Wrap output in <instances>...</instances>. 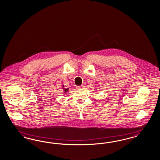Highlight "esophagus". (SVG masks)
<instances>
[{
	"mask_svg": "<svg viewBox=\"0 0 160 160\" xmlns=\"http://www.w3.org/2000/svg\"><path fill=\"white\" fill-rule=\"evenodd\" d=\"M83 88H84V85H81V86H78V87H77V89H83Z\"/></svg>",
	"mask_w": 160,
	"mask_h": 160,
	"instance_id": "1",
	"label": "esophagus"
}]
</instances>
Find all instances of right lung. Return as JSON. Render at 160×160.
Wrapping results in <instances>:
<instances>
[{"mask_svg":"<svg viewBox=\"0 0 160 160\" xmlns=\"http://www.w3.org/2000/svg\"><path fill=\"white\" fill-rule=\"evenodd\" d=\"M62 89L63 90L64 93H67V92L68 91L69 88H64V85H62Z\"/></svg>","mask_w":160,"mask_h":160,"instance_id":"1","label":"right lung"}]
</instances>
